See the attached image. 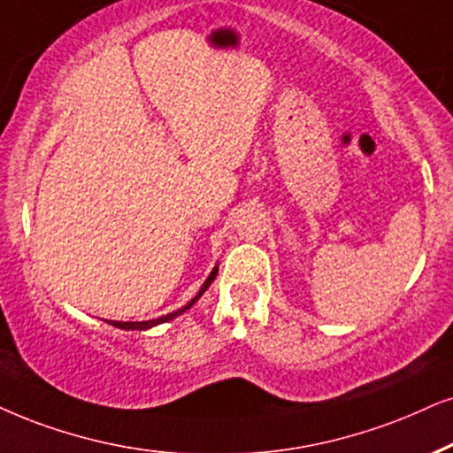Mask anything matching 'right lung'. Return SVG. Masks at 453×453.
I'll use <instances>...</instances> for the list:
<instances>
[{"label": "right lung", "mask_w": 453, "mask_h": 453, "mask_svg": "<svg viewBox=\"0 0 453 453\" xmlns=\"http://www.w3.org/2000/svg\"><path fill=\"white\" fill-rule=\"evenodd\" d=\"M217 269H219V265H215L213 267V272L209 273V278L204 280V284L200 286V290L196 293V296H194V299L190 301V303H186L184 307L181 309H175V311H171V313H167V316H160V318H157V319H146V322H114V319H108V324L111 326H114V328H121V330H150V328H154V326H158V324H165V322H171V319H175L177 316H181V313H186L188 309H190L194 303H196L200 296L204 295V290L209 288L211 284H213V280L217 278ZM106 322V319H104Z\"/></svg>", "instance_id": "right-lung-1"}]
</instances>
